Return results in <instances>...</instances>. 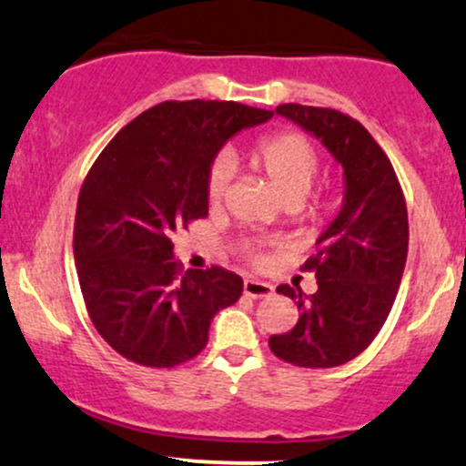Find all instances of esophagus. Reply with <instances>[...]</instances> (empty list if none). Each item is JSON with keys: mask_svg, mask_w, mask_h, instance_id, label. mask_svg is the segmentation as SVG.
<instances>
[{"mask_svg": "<svg viewBox=\"0 0 466 466\" xmlns=\"http://www.w3.org/2000/svg\"><path fill=\"white\" fill-rule=\"evenodd\" d=\"M245 295L251 297V299H262V297H271L273 287L268 282H262V279H245L243 282Z\"/></svg>", "mask_w": 466, "mask_h": 466, "instance_id": "34e87169", "label": "esophagus"}]
</instances>
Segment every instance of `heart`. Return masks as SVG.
<instances>
[{"label": "heart", "mask_w": 466, "mask_h": 466, "mask_svg": "<svg viewBox=\"0 0 466 466\" xmlns=\"http://www.w3.org/2000/svg\"><path fill=\"white\" fill-rule=\"evenodd\" d=\"M254 158L267 177L271 179L273 188L278 190L284 204L299 206L310 193L319 171V156L315 147L299 134H276V137L262 138L256 145ZM234 165L228 156H218L208 171L210 204H218L226 198V190L232 182Z\"/></svg>", "instance_id": "obj_1"}]
</instances>
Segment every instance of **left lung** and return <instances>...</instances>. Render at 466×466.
Instances as JSON below:
<instances>
[{"label": "left lung", "instance_id": "left-lung-1", "mask_svg": "<svg viewBox=\"0 0 466 466\" xmlns=\"http://www.w3.org/2000/svg\"><path fill=\"white\" fill-rule=\"evenodd\" d=\"M276 115L319 138L343 167V206L304 268L317 293L278 287L299 308L290 332L268 347L295 367L329 369L362 354L393 308L408 256V212L393 165L362 123L339 110L282 104Z\"/></svg>", "mask_w": 466, "mask_h": 466}]
</instances>
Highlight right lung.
Instances as JSON below:
<instances>
[{
	"instance_id": "add662e5",
	"label": "right lung",
	"mask_w": 466,
	"mask_h": 466,
	"mask_svg": "<svg viewBox=\"0 0 466 466\" xmlns=\"http://www.w3.org/2000/svg\"><path fill=\"white\" fill-rule=\"evenodd\" d=\"M273 110L237 102H162L116 134L77 198L73 254L88 317L143 367H176L208 343L210 321L243 279L223 267L179 271L173 232L208 215V171L229 138Z\"/></svg>"
}]
</instances>
